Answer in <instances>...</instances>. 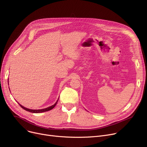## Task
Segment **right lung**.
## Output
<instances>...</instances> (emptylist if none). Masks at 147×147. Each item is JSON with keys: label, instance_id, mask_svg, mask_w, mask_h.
Segmentation results:
<instances>
[{"label": "right lung", "instance_id": "obj_1", "mask_svg": "<svg viewBox=\"0 0 147 147\" xmlns=\"http://www.w3.org/2000/svg\"><path fill=\"white\" fill-rule=\"evenodd\" d=\"M8 80H9V79H8ZM8 83H9V81H8ZM10 90V89H9ZM58 100L56 102V103L54 105H53V106H50V107H47V108H45V109H40V110H32V109H27V108H26V107H24V106H22L21 105H20L19 103V105L21 106V107L22 108H23V109H24L25 110H26V111H29V112H31V113H42V112H45V111H49V110H51V109H53L55 106V105H57V102H58Z\"/></svg>", "mask_w": 147, "mask_h": 147}]
</instances>
